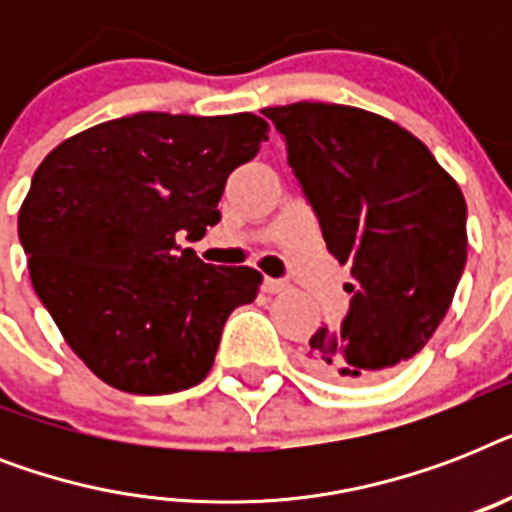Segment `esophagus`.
Listing matches in <instances>:
<instances>
[{"instance_id": "34e87169", "label": "esophagus", "mask_w": 512, "mask_h": 512, "mask_svg": "<svg viewBox=\"0 0 512 512\" xmlns=\"http://www.w3.org/2000/svg\"><path fill=\"white\" fill-rule=\"evenodd\" d=\"M287 287H289L287 281L271 279V276H265V281H263V289L268 292V295H279V292H284Z\"/></svg>"}]
</instances>
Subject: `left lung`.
I'll return each mask as SVG.
<instances>
[{
	"instance_id": "left-lung-1",
	"label": "left lung",
	"mask_w": 512,
	"mask_h": 512,
	"mask_svg": "<svg viewBox=\"0 0 512 512\" xmlns=\"http://www.w3.org/2000/svg\"><path fill=\"white\" fill-rule=\"evenodd\" d=\"M287 140L289 167L348 265L350 308L319 327L305 366L332 382L388 377L425 348L468 260V207L428 146L385 116L337 103L263 108Z\"/></svg>"
}]
</instances>
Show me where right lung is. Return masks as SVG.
<instances>
[{"instance_id":"add662e5","label":"right lung","mask_w":512,"mask_h":512,"mask_svg":"<svg viewBox=\"0 0 512 512\" xmlns=\"http://www.w3.org/2000/svg\"><path fill=\"white\" fill-rule=\"evenodd\" d=\"M255 114L122 116L63 140L34 172L18 215L36 295L92 374L162 396L212 369L233 308L252 303L255 268H217L180 249L220 220L217 201L255 159Z\"/></svg>"}]
</instances>
